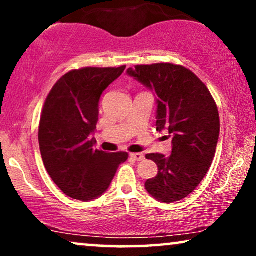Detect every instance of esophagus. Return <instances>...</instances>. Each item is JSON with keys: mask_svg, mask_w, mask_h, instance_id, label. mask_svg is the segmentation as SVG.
<instances>
[{"mask_svg": "<svg viewBox=\"0 0 256 256\" xmlns=\"http://www.w3.org/2000/svg\"><path fill=\"white\" fill-rule=\"evenodd\" d=\"M130 156L134 158L135 160H144V156H143V154H140V152H134V154H130Z\"/></svg>", "mask_w": 256, "mask_h": 256, "instance_id": "1", "label": "esophagus"}]
</instances>
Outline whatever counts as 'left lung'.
Masks as SVG:
<instances>
[{"label": "left lung", "mask_w": 256, "mask_h": 256, "mask_svg": "<svg viewBox=\"0 0 256 256\" xmlns=\"http://www.w3.org/2000/svg\"><path fill=\"white\" fill-rule=\"evenodd\" d=\"M127 73L157 94L156 130L168 129L172 154H146L158 166L146 188L162 202L188 197L204 180L218 144V107L204 82L190 70L171 62L136 65Z\"/></svg>", "instance_id": "8db88e82"}]
</instances>
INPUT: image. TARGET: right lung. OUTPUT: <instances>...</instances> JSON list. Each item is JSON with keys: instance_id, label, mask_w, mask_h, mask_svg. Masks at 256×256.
<instances>
[{"instance_id": "right-lung-1", "label": "right lung", "mask_w": 256, "mask_h": 256, "mask_svg": "<svg viewBox=\"0 0 256 256\" xmlns=\"http://www.w3.org/2000/svg\"><path fill=\"white\" fill-rule=\"evenodd\" d=\"M120 68L72 70L54 84L40 115L38 141L42 158L56 185L78 200L100 197L128 152L93 148L90 134L99 118L101 94L124 73Z\"/></svg>"}]
</instances>
